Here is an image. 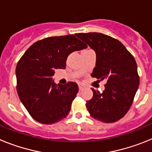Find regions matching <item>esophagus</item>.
<instances>
[{"instance_id":"esophagus-1","label":"esophagus","mask_w":152,"mask_h":152,"mask_svg":"<svg viewBox=\"0 0 152 152\" xmlns=\"http://www.w3.org/2000/svg\"><path fill=\"white\" fill-rule=\"evenodd\" d=\"M78 88H79V90H80V91H82V90L84 89V88H85V87H84V85H83L82 84H79Z\"/></svg>"}]
</instances>
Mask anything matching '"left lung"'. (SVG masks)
Here are the masks:
<instances>
[{"label":"left lung","mask_w":152,"mask_h":152,"mask_svg":"<svg viewBox=\"0 0 152 152\" xmlns=\"http://www.w3.org/2000/svg\"><path fill=\"white\" fill-rule=\"evenodd\" d=\"M75 36L96 52V66L91 77L107 80L102 93L92 88L93 97L86 104L88 112L103 123L118 121L128 112L139 88L135 58L119 40L103 33Z\"/></svg>","instance_id":"8db88e82"}]
</instances>
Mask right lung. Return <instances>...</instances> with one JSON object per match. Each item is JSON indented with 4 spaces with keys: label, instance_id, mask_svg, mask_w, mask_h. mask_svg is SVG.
<instances>
[{
    "label": "right lung",
    "instance_id": "1",
    "mask_svg": "<svg viewBox=\"0 0 152 152\" xmlns=\"http://www.w3.org/2000/svg\"><path fill=\"white\" fill-rule=\"evenodd\" d=\"M87 45L74 35L43 39L29 47L16 68L20 100L30 116L42 124H53L65 118L78 92L75 82L56 84V69H64L68 56Z\"/></svg>",
    "mask_w": 152,
    "mask_h": 152
}]
</instances>
